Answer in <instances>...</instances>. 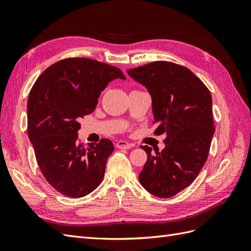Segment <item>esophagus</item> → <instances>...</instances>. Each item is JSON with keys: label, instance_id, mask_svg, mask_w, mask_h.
<instances>
[{"label": "esophagus", "instance_id": "esophagus-1", "mask_svg": "<svg viewBox=\"0 0 251 251\" xmlns=\"http://www.w3.org/2000/svg\"><path fill=\"white\" fill-rule=\"evenodd\" d=\"M116 147H117V149H121V150H128V149L132 148V144L126 142V141L120 140L116 143Z\"/></svg>", "mask_w": 251, "mask_h": 251}]
</instances>
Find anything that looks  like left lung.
<instances>
[{
  "instance_id": "left-lung-1",
  "label": "left lung",
  "mask_w": 251,
  "mask_h": 251,
  "mask_svg": "<svg viewBox=\"0 0 251 251\" xmlns=\"http://www.w3.org/2000/svg\"><path fill=\"white\" fill-rule=\"evenodd\" d=\"M148 89L158 127L166 134L165 148L151 155L139 174L140 184L159 198H170L191 185L207 160L212 136L211 95L203 81L186 67L159 60L127 70Z\"/></svg>"
}]
</instances>
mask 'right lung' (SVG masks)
<instances>
[{"label":"right lung","instance_id":"obj_1","mask_svg":"<svg viewBox=\"0 0 251 251\" xmlns=\"http://www.w3.org/2000/svg\"><path fill=\"white\" fill-rule=\"evenodd\" d=\"M115 78L126 79L116 67L70 57L48 67L30 91L27 126L36 162L48 183L67 197L86 196L103 179L112 141L86 147L77 132L80 119L95 110L101 91Z\"/></svg>","mask_w":251,"mask_h":251}]
</instances>
